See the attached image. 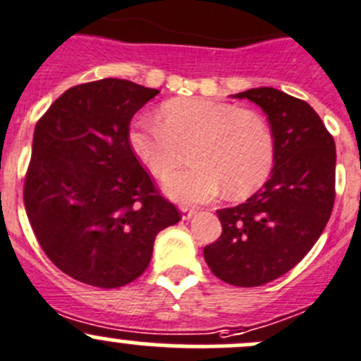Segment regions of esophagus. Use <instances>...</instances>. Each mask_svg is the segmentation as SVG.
I'll return each instance as SVG.
<instances>
[{
    "instance_id": "esophagus-1",
    "label": "esophagus",
    "mask_w": 361,
    "mask_h": 361,
    "mask_svg": "<svg viewBox=\"0 0 361 361\" xmlns=\"http://www.w3.org/2000/svg\"><path fill=\"white\" fill-rule=\"evenodd\" d=\"M180 211H181V218H183V220H190L192 216H194L195 214V207H190V206H180Z\"/></svg>"
}]
</instances>
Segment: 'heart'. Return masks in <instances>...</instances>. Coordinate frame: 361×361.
Segmentation results:
<instances>
[{"label": "heart", "mask_w": 361, "mask_h": 361, "mask_svg": "<svg viewBox=\"0 0 361 361\" xmlns=\"http://www.w3.org/2000/svg\"><path fill=\"white\" fill-rule=\"evenodd\" d=\"M127 137L134 157L159 180L190 148L194 166L164 183L167 195L185 202L207 201L224 188L232 199L248 197L265 183L276 157L274 136L260 113L202 97L166 101L157 120L140 116Z\"/></svg>", "instance_id": "1"}]
</instances>
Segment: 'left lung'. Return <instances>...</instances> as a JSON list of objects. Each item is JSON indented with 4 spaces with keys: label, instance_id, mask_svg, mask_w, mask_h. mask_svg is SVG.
<instances>
[{
    "label": "left lung",
    "instance_id": "8db88e82",
    "mask_svg": "<svg viewBox=\"0 0 361 361\" xmlns=\"http://www.w3.org/2000/svg\"><path fill=\"white\" fill-rule=\"evenodd\" d=\"M235 97L267 115L274 169L248 201L216 211L221 234L204 258L221 281L251 288L286 274L322 235L336 201V143L305 101L272 87Z\"/></svg>",
    "mask_w": 361,
    "mask_h": 361
}]
</instances>
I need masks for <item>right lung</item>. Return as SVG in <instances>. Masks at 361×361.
Returning <instances> with one entry per match:
<instances>
[{
    "instance_id": "right-lung-1",
    "label": "right lung",
    "mask_w": 361,
    "mask_h": 361,
    "mask_svg": "<svg viewBox=\"0 0 361 361\" xmlns=\"http://www.w3.org/2000/svg\"><path fill=\"white\" fill-rule=\"evenodd\" d=\"M157 89L129 80L80 83L36 122L24 206L38 245L57 269L118 288L148 267L154 241L178 224L129 147V126Z\"/></svg>"
}]
</instances>
